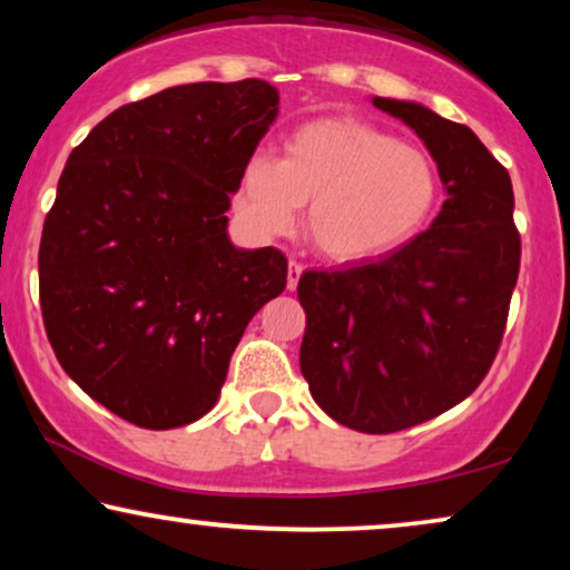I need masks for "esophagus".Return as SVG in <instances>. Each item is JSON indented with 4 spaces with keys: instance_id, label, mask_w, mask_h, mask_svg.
Returning a JSON list of instances; mask_svg holds the SVG:
<instances>
[{
    "instance_id": "obj_1",
    "label": "esophagus",
    "mask_w": 570,
    "mask_h": 570,
    "mask_svg": "<svg viewBox=\"0 0 570 570\" xmlns=\"http://www.w3.org/2000/svg\"><path fill=\"white\" fill-rule=\"evenodd\" d=\"M301 275H303V267L298 262L287 264V291H295V287H298Z\"/></svg>"
}]
</instances>
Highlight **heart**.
Returning a JSON list of instances; mask_svg holds the SVG:
<instances>
[{"mask_svg":"<svg viewBox=\"0 0 570 570\" xmlns=\"http://www.w3.org/2000/svg\"><path fill=\"white\" fill-rule=\"evenodd\" d=\"M441 178L423 147L355 116L303 121L283 158L254 153L238 205L262 236L291 228L308 203V238L332 262H368L410 244L431 223Z\"/></svg>","mask_w":570,"mask_h":570,"instance_id":"heart-1","label":"heart"}]
</instances>
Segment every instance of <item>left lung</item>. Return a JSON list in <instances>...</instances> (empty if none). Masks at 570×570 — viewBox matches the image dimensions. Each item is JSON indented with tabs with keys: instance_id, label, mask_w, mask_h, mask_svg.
I'll return each instance as SVG.
<instances>
[{
	"instance_id": "1",
	"label": "left lung",
	"mask_w": 570,
	"mask_h": 570,
	"mask_svg": "<svg viewBox=\"0 0 570 570\" xmlns=\"http://www.w3.org/2000/svg\"><path fill=\"white\" fill-rule=\"evenodd\" d=\"M433 155L446 202L376 262L301 275V373L332 420L394 433L466 400L501 347L521 238L511 176L478 135L412 100L373 98Z\"/></svg>"
}]
</instances>
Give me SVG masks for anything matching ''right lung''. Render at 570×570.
I'll list each match as a JSON object with an SVG mask.
<instances>
[{
	"label": "right lung",
	"instance_id": "1",
	"mask_svg": "<svg viewBox=\"0 0 570 570\" xmlns=\"http://www.w3.org/2000/svg\"><path fill=\"white\" fill-rule=\"evenodd\" d=\"M277 104L254 77L176 85L69 153L38 248L43 326L67 376L129 423L207 415L246 324L285 291V254L236 248L225 215Z\"/></svg>",
	"mask_w": 570,
	"mask_h": 570
}]
</instances>
